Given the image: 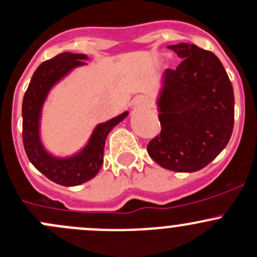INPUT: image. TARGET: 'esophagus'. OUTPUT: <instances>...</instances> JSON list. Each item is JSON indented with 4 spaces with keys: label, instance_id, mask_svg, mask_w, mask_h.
Masks as SVG:
<instances>
[{
    "label": "esophagus",
    "instance_id": "34e87169",
    "mask_svg": "<svg viewBox=\"0 0 257 257\" xmlns=\"http://www.w3.org/2000/svg\"><path fill=\"white\" fill-rule=\"evenodd\" d=\"M150 105V98L147 96H137L134 100L135 108H145Z\"/></svg>",
    "mask_w": 257,
    "mask_h": 257
}]
</instances>
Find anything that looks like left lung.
I'll list each match as a JSON object with an SVG mask.
<instances>
[{
  "label": "left lung",
  "instance_id": "8db88e82",
  "mask_svg": "<svg viewBox=\"0 0 257 257\" xmlns=\"http://www.w3.org/2000/svg\"><path fill=\"white\" fill-rule=\"evenodd\" d=\"M182 62L165 70L156 100L161 134L147 152L176 172L204 169L230 141L235 116L232 85L212 52L192 43L167 46Z\"/></svg>",
  "mask_w": 257,
  "mask_h": 257
}]
</instances>
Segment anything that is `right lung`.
I'll use <instances>...</instances> for the list:
<instances>
[{"label": "right lung", "instance_id": "obj_1", "mask_svg": "<svg viewBox=\"0 0 257 257\" xmlns=\"http://www.w3.org/2000/svg\"><path fill=\"white\" fill-rule=\"evenodd\" d=\"M83 53L63 52L37 67L22 102V139L31 164L51 181L62 186H77L93 179L103 164V149L108 132L122 122L128 111L97 123L86 144L75 154L58 156L46 150L41 136V117L45 102L56 85L75 68L87 63Z\"/></svg>", "mask_w": 257, "mask_h": 257}]
</instances>
